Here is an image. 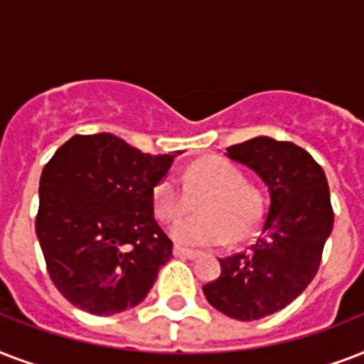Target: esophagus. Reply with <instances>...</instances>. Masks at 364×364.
<instances>
[{
	"label": "esophagus",
	"mask_w": 364,
	"mask_h": 364,
	"mask_svg": "<svg viewBox=\"0 0 364 364\" xmlns=\"http://www.w3.org/2000/svg\"><path fill=\"white\" fill-rule=\"evenodd\" d=\"M173 255H176V257H181V259H196V257H198V251L176 245V247H173Z\"/></svg>",
	"instance_id": "obj_1"
}]
</instances>
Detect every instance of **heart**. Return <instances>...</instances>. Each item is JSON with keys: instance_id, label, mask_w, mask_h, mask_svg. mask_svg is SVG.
<instances>
[{"instance_id": "1", "label": "heart", "mask_w": 364, "mask_h": 364, "mask_svg": "<svg viewBox=\"0 0 364 364\" xmlns=\"http://www.w3.org/2000/svg\"><path fill=\"white\" fill-rule=\"evenodd\" d=\"M185 188L176 177H164L154 187V211L164 223H173L191 210L193 200L200 202L198 219H183L171 228V236L181 245L213 247L228 238H245L259 219V198L245 185L242 171L228 160L204 159L194 162L185 173Z\"/></svg>"}]
</instances>
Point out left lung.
Masks as SVG:
<instances>
[{
    "label": "left lung",
    "instance_id": "1",
    "mask_svg": "<svg viewBox=\"0 0 364 364\" xmlns=\"http://www.w3.org/2000/svg\"><path fill=\"white\" fill-rule=\"evenodd\" d=\"M227 156L264 181L270 205L260 236L245 253L221 262V276L204 285L215 310L255 321L291 304L316 277L334 223L325 171L291 141L259 136L227 149Z\"/></svg>",
    "mask_w": 364,
    "mask_h": 364
}]
</instances>
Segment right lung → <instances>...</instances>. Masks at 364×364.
Returning a JSON list of instances; mask_svg holds the SVG:
<instances>
[{
  "instance_id": "add662e5",
  "label": "right lung",
  "mask_w": 364,
  "mask_h": 364,
  "mask_svg": "<svg viewBox=\"0 0 364 364\" xmlns=\"http://www.w3.org/2000/svg\"><path fill=\"white\" fill-rule=\"evenodd\" d=\"M177 154H145L102 132L73 136L43 168L37 240L71 304L115 316L147 296L173 247L153 194Z\"/></svg>"
}]
</instances>
